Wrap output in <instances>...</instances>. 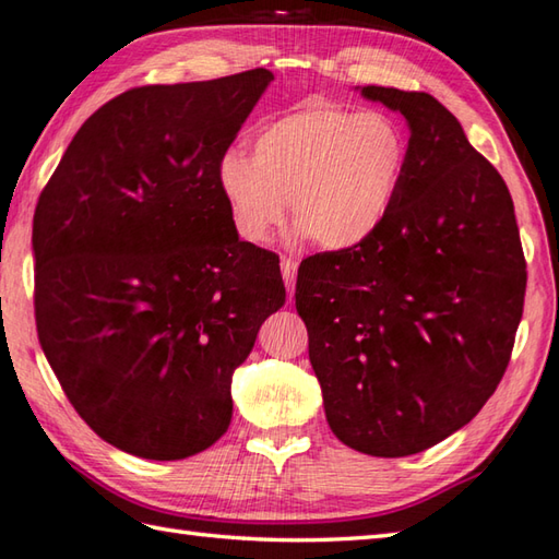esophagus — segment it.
<instances>
[{"instance_id":"1","label":"esophagus","mask_w":559,"mask_h":559,"mask_svg":"<svg viewBox=\"0 0 559 559\" xmlns=\"http://www.w3.org/2000/svg\"><path fill=\"white\" fill-rule=\"evenodd\" d=\"M281 273H283V281H286V288L293 295L295 290V276H298V261L293 257H283L281 259Z\"/></svg>"}]
</instances>
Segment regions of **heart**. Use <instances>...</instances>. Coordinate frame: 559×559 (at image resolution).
I'll return each instance as SVG.
<instances>
[{"instance_id": "obj_1", "label": "heart", "mask_w": 559, "mask_h": 559, "mask_svg": "<svg viewBox=\"0 0 559 559\" xmlns=\"http://www.w3.org/2000/svg\"><path fill=\"white\" fill-rule=\"evenodd\" d=\"M407 138L382 111L312 102L271 120L251 140V157L217 159L221 189L237 235L266 239L290 215L300 235L330 251L368 242L397 203Z\"/></svg>"}]
</instances>
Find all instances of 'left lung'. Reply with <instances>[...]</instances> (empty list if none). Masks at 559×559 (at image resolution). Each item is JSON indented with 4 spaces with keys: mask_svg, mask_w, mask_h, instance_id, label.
Masks as SVG:
<instances>
[{
    "mask_svg": "<svg viewBox=\"0 0 559 559\" xmlns=\"http://www.w3.org/2000/svg\"><path fill=\"white\" fill-rule=\"evenodd\" d=\"M360 94L407 118L402 189L368 242L302 259L295 308L336 439L402 457L463 429L495 395L526 259L504 179L443 104L392 86Z\"/></svg>",
    "mask_w": 559,
    "mask_h": 559,
    "instance_id": "8db88e82",
    "label": "left lung"
}]
</instances>
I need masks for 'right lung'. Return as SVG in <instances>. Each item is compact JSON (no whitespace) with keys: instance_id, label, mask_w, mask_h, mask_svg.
Masks as SVG:
<instances>
[{"instance_id":"1","label":"right lung","mask_w":559,"mask_h":559,"mask_svg":"<svg viewBox=\"0 0 559 559\" xmlns=\"http://www.w3.org/2000/svg\"><path fill=\"white\" fill-rule=\"evenodd\" d=\"M271 80L123 92L38 199V342L76 414L130 455L181 461L221 439L235 368L286 302L278 257L239 239L215 174Z\"/></svg>"}]
</instances>
